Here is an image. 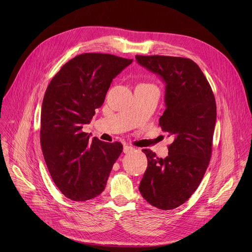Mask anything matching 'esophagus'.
Wrapping results in <instances>:
<instances>
[{
  "instance_id": "obj_1",
  "label": "esophagus",
  "mask_w": 252,
  "mask_h": 252,
  "mask_svg": "<svg viewBox=\"0 0 252 252\" xmlns=\"http://www.w3.org/2000/svg\"><path fill=\"white\" fill-rule=\"evenodd\" d=\"M134 150H135V148L131 147V146H128V145H125V146H124V153H126V154L133 152Z\"/></svg>"
}]
</instances>
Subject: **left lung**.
I'll return each instance as SVG.
<instances>
[{
	"mask_svg": "<svg viewBox=\"0 0 252 252\" xmlns=\"http://www.w3.org/2000/svg\"><path fill=\"white\" fill-rule=\"evenodd\" d=\"M136 60L165 83L166 108L159 126L174 138L165 158L149 149L142 150L148 166L139 190L151 205L174 209L195 192L209 164L217 121L215 95L199 66L191 59L136 55Z\"/></svg>",
	"mask_w": 252,
	"mask_h": 252,
	"instance_id": "left-lung-1",
	"label": "left lung"
}]
</instances>
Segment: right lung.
I'll list each match as a JSON object with an SVG mask.
<instances>
[{
  "mask_svg": "<svg viewBox=\"0 0 252 252\" xmlns=\"http://www.w3.org/2000/svg\"><path fill=\"white\" fill-rule=\"evenodd\" d=\"M131 62L111 54L85 53L65 63L46 90L41 146L53 182L71 200L100 195L123 152L119 142L91 140L83 126L102 106L112 79Z\"/></svg>",
  "mask_w": 252,
  "mask_h": 252,
  "instance_id": "right-lung-1",
  "label": "right lung"
}]
</instances>
